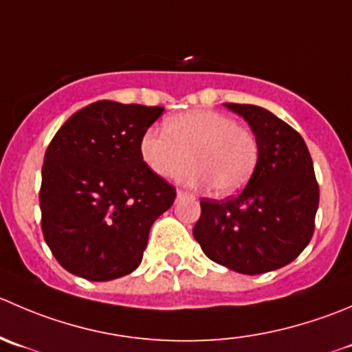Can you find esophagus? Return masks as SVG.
I'll return each mask as SVG.
<instances>
[{"label":"esophagus","instance_id":"obj_1","mask_svg":"<svg viewBox=\"0 0 352 352\" xmlns=\"http://www.w3.org/2000/svg\"><path fill=\"white\" fill-rule=\"evenodd\" d=\"M177 196H179V197H184V196H190V194L187 192V190H184V189H179V190H177Z\"/></svg>","mask_w":352,"mask_h":352}]
</instances>
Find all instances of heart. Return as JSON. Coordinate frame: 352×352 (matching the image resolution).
<instances>
[{"label":"heart","instance_id":"1","mask_svg":"<svg viewBox=\"0 0 352 352\" xmlns=\"http://www.w3.org/2000/svg\"><path fill=\"white\" fill-rule=\"evenodd\" d=\"M139 153L153 173L172 177L190 186L211 184L221 196L245 186L258 162V141L234 118L211 110H190L165 120V132L148 129L139 141Z\"/></svg>","mask_w":352,"mask_h":352}]
</instances>
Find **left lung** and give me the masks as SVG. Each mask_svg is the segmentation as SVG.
<instances>
[{
  "mask_svg": "<svg viewBox=\"0 0 352 352\" xmlns=\"http://www.w3.org/2000/svg\"><path fill=\"white\" fill-rule=\"evenodd\" d=\"M244 117L258 141L248 186L227 199H201L194 239L211 261L244 275L294 261L315 232L320 189L298 131L254 104L225 103Z\"/></svg>",
  "mask_w": 352,
  "mask_h": 352,
  "instance_id": "8db88e82",
  "label": "left lung"
}]
</instances>
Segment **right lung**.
<instances>
[{"label":"right lung","instance_id":"add662e5","mask_svg":"<svg viewBox=\"0 0 352 352\" xmlns=\"http://www.w3.org/2000/svg\"><path fill=\"white\" fill-rule=\"evenodd\" d=\"M163 110L96 101L51 139L39 190L41 228L70 274L107 282L141 265L151 225L177 196L139 153L142 134Z\"/></svg>","mask_w":352,"mask_h":352}]
</instances>
